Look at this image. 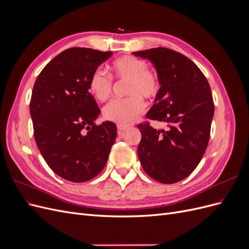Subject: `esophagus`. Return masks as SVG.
Here are the masks:
<instances>
[{
  "instance_id": "esophagus-1",
  "label": "esophagus",
  "mask_w": 249,
  "mask_h": 249,
  "mask_svg": "<svg viewBox=\"0 0 249 249\" xmlns=\"http://www.w3.org/2000/svg\"><path fill=\"white\" fill-rule=\"evenodd\" d=\"M117 129L118 131L122 133V132H124L126 131L127 129H129V125H125V124H117Z\"/></svg>"
}]
</instances>
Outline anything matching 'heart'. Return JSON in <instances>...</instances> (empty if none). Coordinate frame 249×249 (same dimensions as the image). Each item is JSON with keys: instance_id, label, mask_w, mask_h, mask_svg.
I'll use <instances>...</instances> for the list:
<instances>
[{"instance_id": "b5f03b06", "label": "heart", "mask_w": 249, "mask_h": 249, "mask_svg": "<svg viewBox=\"0 0 249 249\" xmlns=\"http://www.w3.org/2000/svg\"><path fill=\"white\" fill-rule=\"evenodd\" d=\"M112 77L124 82L125 99L111 101L103 108V115L109 122L129 124L134 122L145 107L142 97L152 100L160 91V79L157 72L147 69L144 60L136 56H124L115 59L110 65ZM101 69L92 71L88 89L97 101L108 100L113 91V79Z\"/></svg>"}]
</instances>
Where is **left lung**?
<instances>
[{
	"mask_svg": "<svg viewBox=\"0 0 249 249\" xmlns=\"http://www.w3.org/2000/svg\"><path fill=\"white\" fill-rule=\"evenodd\" d=\"M133 54L148 59L160 79V91L146 118L168 126L159 131L148 123L138 124L140 163L158 182H179L196 168L208 146L214 115L209 82L196 64L178 52L155 48Z\"/></svg>",
	"mask_w": 249,
	"mask_h": 249,
	"instance_id": "left-lung-1",
	"label": "left lung"
}]
</instances>
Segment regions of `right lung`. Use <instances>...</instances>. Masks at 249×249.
<instances>
[{
  "mask_svg": "<svg viewBox=\"0 0 249 249\" xmlns=\"http://www.w3.org/2000/svg\"><path fill=\"white\" fill-rule=\"evenodd\" d=\"M111 56L67 49L46 65L33 86L30 114L37 147L50 168L70 182L99 175L116 139L115 124H95L101 111L88 89L92 71Z\"/></svg>",
  "mask_w": 249,
  "mask_h": 249,
  "instance_id": "1",
  "label": "right lung"
}]
</instances>
